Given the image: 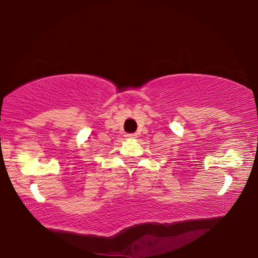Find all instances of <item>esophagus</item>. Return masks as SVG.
<instances>
[{
	"label": "esophagus",
	"mask_w": 258,
	"mask_h": 258,
	"mask_svg": "<svg viewBox=\"0 0 258 258\" xmlns=\"http://www.w3.org/2000/svg\"><path fill=\"white\" fill-rule=\"evenodd\" d=\"M125 138L126 139H135V138H137V135H135V134H126Z\"/></svg>",
	"instance_id": "1"
}]
</instances>
